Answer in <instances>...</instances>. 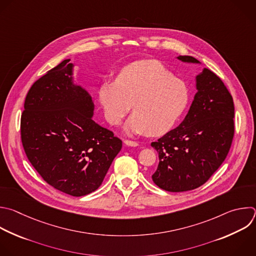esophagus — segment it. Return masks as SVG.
Returning <instances> with one entry per match:
<instances>
[{"instance_id":"1","label":"esophagus","mask_w":256,"mask_h":256,"mask_svg":"<svg viewBox=\"0 0 256 256\" xmlns=\"http://www.w3.org/2000/svg\"><path fill=\"white\" fill-rule=\"evenodd\" d=\"M124 146H138V144L136 142H134V140H126L124 142Z\"/></svg>"}]
</instances>
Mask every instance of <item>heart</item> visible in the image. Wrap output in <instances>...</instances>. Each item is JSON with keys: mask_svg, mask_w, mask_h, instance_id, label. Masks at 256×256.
<instances>
[{"mask_svg": "<svg viewBox=\"0 0 256 256\" xmlns=\"http://www.w3.org/2000/svg\"><path fill=\"white\" fill-rule=\"evenodd\" d=\"M100 102L106 120L118 126L132 108L128 134L160 136L171 128L189 102V90L160 62L140 60L124 67L116 81L102 84Z\"/></svg>", "mask_w": 256, "mask_h": 256, "instance_id": "heart-1", "label": "heart"}]
</instances>
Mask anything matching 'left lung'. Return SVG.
Listing matches in <instances>:
<instances>
[{"instance_id": "1", "label": "left lung", "mask_w": 256, "mask_h": 256, "mask_svg": "<svg viewBox=\"0 0 256 256\" xmlns=\"http://www.w3.org/2000/svg\"><path fill=\"white\" fill-rule=\"evenodd\" d=\"M201 64L192 56L177 57ZM184 120L150 146L158 152L154 183L168 192H185L205 184L224 162L234 136V104L222 80L204 68Z\"/></svg>"}]
</instances>
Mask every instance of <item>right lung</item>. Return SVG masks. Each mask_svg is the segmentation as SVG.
I'll list each match as a JSON object with an SVG mask.
<instances>
[{
	"mask_svg": "<svg viewBox=\"0 0 256 256\" xmlns=\"http://www.w3.org/2000/svg\"><path fill=\"white\" fill-rule=\"evenodd\" d=\"M69 61L32 85L21 116V138L44 181L80 197L102 185L122 142L94 120V98L75 82Z\"/></svg>",
	"mask_w": 256,
	"mask_h": 256,
	"instance_id": "1",
	"label": "right lung"
}]
</instances>
